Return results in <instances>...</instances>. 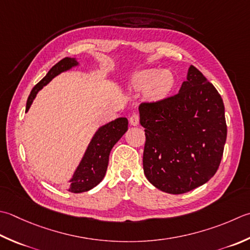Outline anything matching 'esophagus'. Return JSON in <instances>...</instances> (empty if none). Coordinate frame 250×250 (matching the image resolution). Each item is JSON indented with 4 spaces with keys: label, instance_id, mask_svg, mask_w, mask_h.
I'll use <instances>...</instances> for the list:
<instances>
[{
    "label": "esophagus",
    "instance_id": "esophagus-1",
    "mask_svg": "<svg viewBox=\"0 0 250 250\" xmlns=\"http://www.w3.org/2000/svg\"><path fill=\"white\" fill-rule=\"evenodd\" d=\"M139 124H140V117H139V115L133 114V115L130 117V125H133V126H136Z\"/></svg>",
    "mask_w": 250,
    "mask_h": 250
}]
</instances>
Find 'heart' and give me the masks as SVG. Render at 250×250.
Instances as JSON below:
<instances>
[{"instance_id": "1", "label": "heart", "mask_w": 250, "mask_h": 250, "mask_svg": "<svg viewBox=\"0 0 250 250\" xmlns=\"http://www.w3.org/2000/svg\"><path fill=\"white\" fill-rule=\"evenodd\" d=\"M174 85L173 73L168 69H143L136 71L128 80L132 92L145 90L146 99L153 102L164 100Z\"/></svg>"}]
</instances>
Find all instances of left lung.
I'll return each instance as SVG.
<instances>
[{"mask_svg":"<svg viewBox=\"0 0 250 250\" xmlns=\"http://www.w3.org/2000/svg\"><path fill=\"white\" fill-rule=\"evenodd\" d=\"M145 128V177L155 188L183 194L217 172L227 141L221 96L190 65L178 94L139 107Z\"/></svg>","mask_w":250,"mask_h":250,"instance_id":"8db88e82","label":"left lung"}]
</instances>
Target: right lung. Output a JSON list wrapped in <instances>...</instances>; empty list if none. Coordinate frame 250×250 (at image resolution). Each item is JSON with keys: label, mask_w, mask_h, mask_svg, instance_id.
<instances>
[{"label": "right lung", "mask_w": 250, "mask_h": 250, "mask_svg": "<svg viewBox=\"0 0 250 250\" xmlns=\"http://www.w3.org/2000/svg\"><path fill=\"white\" fill-rule=\"evenodd\" d=\"M77 66H79V62L72 57H65L61 62H58L55 66H53L50 71L46 73V76L32 89L27 100L26 112L30 108L38 92L43 86H45L62 72L70 70L71 68ZM126 131H128V119L125 117L112 120L96 130L79 165L73 172L72 178L69 180L70 185L68 188L69 192H87L95 188L97 184H100L106 174L111 148Z\"/></svg>", "instance_id": "obj_1"}]
</instances>
